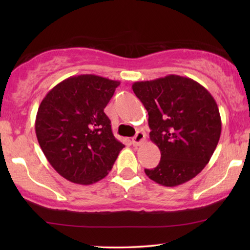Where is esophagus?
Masks as SVG:
<instances>
[{"instance_id": "obj_1", "label": "esophagus", "mask_w": 250, "mask_h": 250, "mask_svg": "<svg viewBox=\"0 0 250 250\" xmlns=\"http://www.w3.org/2000/svg\"><path fill=\"white\" fill-rule=\"evenodd\" d=\"M145 138H146V134L143 133V132H141V131H138L137 134H135L134 137H133V139H132V145L134 146H140L141 143L143 142V140H145Z\"/></svg>"}]
</instances>
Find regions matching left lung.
Listing matches in <instances>:
<instances>
[{
    "label": "left lung",
    "instance_id": "obj_1",
    "mask_svg": "<svg viewBox=\"0 0 250 250\" xmlns=\"http://www.w3.org/2000/svg\"><path fill=\"white\" fill-rule=\"evenodd\" d=\"M149 115L150 139L159 146L158 167L146 174L164 186L195 177L213 155L222 132L217 104L195 80L168 75L132 84Z\"/></svg>",
    "mask_w": 250,
    "mask_h": 250
}]
</instances>
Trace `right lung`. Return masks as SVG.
I'll return each instance as SVG.
<instances>
[{
  "mask_svg": "<svg viewBox=\"0 0 250 250\" xmlns=\"http://www.w3.org/2000/svg\"><path fill=\"white\" fill-rule=\"evenodd\" d=\"M119 84L96 75L73 76L42 100L37 140L50 166L66 180L83 185L103 180L124 149L104 112Z\"/></svg>",
  "mask_w": 250,
  "mask_h": 250,
  "instance_id": "right-lung-1",
  "label": "right lung"
}]
</instances>
